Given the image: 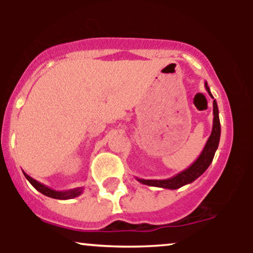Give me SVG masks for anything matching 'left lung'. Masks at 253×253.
<instances>
[{
	"label": "left lung",
	"instance_id": "left-lung-1",
	"mask_svg": "<svg viewBox=\"0 0 253 253\" xmlns=\"http://www.w3.org/2000/svg\"><path fill=\"white\" fill-rule=\"evenodd\" d=\"M205 86H206V90L208 91V94H210V96L211 98H214L207 82H205ZM213 115H214L213 128H211L210 138H208L207 143H206L205 147H203L201 155L199 156V158H197L189 168H187V169L181 171V172L177 173V175L167 179H143V178H136V179H138L140 183H143V184H146V185H152V187H159V188H164V189L175 190L183 187V185L189 184V183L195 181L196 178H199V177L208 169V167H210L211 162H213L215 151L217 150V146H219L221 128H220L219 109H217V103L215 100L213 101Z\"/></svg>",
	"mask_w": 253,
	"mask_h": 253
}]
</instances>
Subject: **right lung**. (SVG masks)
<instances>
[{
  "instance_id": "right-lung-1",
  "label": "right lung",
  "mask_w": 253,
  "mask_h": 253,
  "mask_svg": "<svg viewBox=\"0 0 253 253\" xmlns=\"http://www.w3.org/2000/svg\"><path fill=\"white\" fill-rule=\"evenodd\" d=\"M24 175L26 178L28 179V182L33 185L34 188L38 191L43 194V195L52 197V199H57V200H69V199H74V197L80 196L81 194L83 193V187L80 188H74V189H69V190H64V191H58V190H53L51 188H48L47 185L42 184V183L36 181L34 178H32L31 176H28L27 173L24 172Z\"/></svg>"
}]
</instances>
